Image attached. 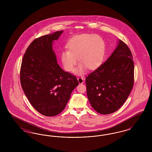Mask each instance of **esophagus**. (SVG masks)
<instances>
[{
    "mask_svg": "<svg viewBox=\"0 0 152 152\" xmlns=\"http://www.w3.org/2000/svg\"><path fill=\"white\" fill-rule=\"evenodd\" d=\"M77 80H78V81H79V84H83V83H84V79L82 77H77Z\"/></svg>",
    "mask_w": 152,
    "mask_h": 152,
    "instance_id": "esophagus-1",
    "label": "esophagus"
}]
</instances>
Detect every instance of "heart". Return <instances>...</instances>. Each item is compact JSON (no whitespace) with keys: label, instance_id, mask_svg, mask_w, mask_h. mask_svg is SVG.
<instances>
[{"label":"heart","instance_id":"obj_1","mask_svg":"<svg viewBox=\"0 0 152 152\" xmlns=\"http://www.w3.org/2000/svg\"><path fill=\"white\" fill-rule=\"evenodd\" d=\"M105 42L99 35L82 34L75 36L66 44V50L60 53V60L66 71L73 72L77 63L78 74L83 73L86 67L89 69L97 68L101 64L105 53Z\"/></svg>","mask_w":152,"mask_h":152}]
</instances>
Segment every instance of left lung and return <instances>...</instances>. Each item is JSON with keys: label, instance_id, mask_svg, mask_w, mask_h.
Instances as JSON below:
<instances>
[{"label": "left lung", "instance_id": "left-lung-1", "mask_svg": "<svg viewBox=\"0 0 152 152\" xmlns=\"http://www.w3.org/2000/svg\"><path fill=\"white\" fill-rule=\"evenodd\" d=\"M134 69L130 49L120 40L108 60L86 79L88 100L97 112L110 114L123 105L133 87Z\"/></svg>", "mask_w": 152, "mask_h": 152}]
</instances>
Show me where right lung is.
<instances>
[{"label": "right lung", "instance_id": "add662e5", "mask_svg": "<svg viewBox=\"0 0 152 152\" xmlns=\"http://www.w3.org/2000/svg\"><path fill=\"white\" fill-rule=\"evenodd\" d=\"M63 31L40 36L29 44L22 59L20 80L30 104L44 116H55L65 108L73 90L79 84L76 77L58 64L52 43Z\"/></svg>", "mask_w": 152, "mask_h": 152}]
</instances>
